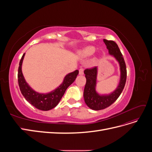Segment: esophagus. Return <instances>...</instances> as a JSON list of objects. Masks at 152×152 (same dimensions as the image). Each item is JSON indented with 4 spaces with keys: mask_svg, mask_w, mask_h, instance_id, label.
Listing matches in <instances>:
<instances>
[{
    "mask_svg": "<svg viewBox=\"0 0 152 152\" xmlns=\"http://www.w3.org/2000/svg\"><path fill=\"white\" fill-rule=\"evenodd\" d=\"M84 74V69L80 68L79 69V75H83Z\"/></svg>",
    "mask_w": 152,
    "mask_h": 152,
    "instance_id": "esophagus-1",
    "label": "esophagus"
}]
</instances>
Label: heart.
Returning a JSON list of instances; mask_svg holds the SVG:
<instances>
[{
  "label": "heart",
  "mask_w": 152,
  "mask_h": 152,
  "mask_svg": "<svg viewBox=\"0 0 152 152\" xmlns=\"http://www.w3.org/2000/svg\"><path fill=\"white\" fill-rule=\"evenodd\" d=\"M96 49L93 46L86 47L81 50H79L77 52L78 56L81 58H86L89 56H91L95 53Z\"/></svg>",
  "instance_id": "b5f03b06"
}]
</instances>
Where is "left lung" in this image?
<instances>
[{
    "label": "left lung",
    "mask_w": 152,
    "mask_h": 152,
    "mask_svg": "<svg viewBox=\"0 0 152 152\" xmlns=\"http://www.w3.org/2000/svg\"><path fill=\"white\" fill-rule=\"evenodd\" d=\"M107 45L108 53L115 58L120 66L121 76L116 89L108 94H100L96 90L97 81L98 67H94L84 70L86 84L84 90V98L87 107L94 110H100L108 107L113 104L121 95L126 84L127 70L125 61L118 45L113 40L103 39Z\"/></svg>",
    "instance_id": "1"
}]
</instances>
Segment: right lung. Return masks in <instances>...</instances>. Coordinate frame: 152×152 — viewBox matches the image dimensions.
Masks as SVG:
<instances>
[{"label":"right lung","mask_w":152,"mask_h":152,"mask_svg":"<svg viewBox=\"0 0 152 152\" xmlns=\"http://www.w3.org/2000/svg\"><path fill=\"white\" fill-rule=\"evenodd\" d=\"M25 54V53L23 55L20 61L18 73V84L21 93L27 102L36 108L43 111L51 110L56 107L65 94L66 89L75 81L77 75L79 74V70H76L74 72L68 73L64 78L61 84L59 85L56 89L48 93H39L34 91L28 85L23 75L21 67Z\"/></svg>","instance_id":"add662e5"}]
</instances>
